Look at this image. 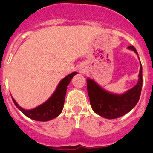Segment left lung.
I'll return each instance as SVG.
<instances>
[{
    "instance_id": "left-lung-1",
    "label": "left lung",
    "mask_w": 153,
    "mask_h": 153,
    "mask_svg": "<svg viewBox=\"0 0 153 153\" xmlns=\"http://www.w3.org/2000/svg\"><path fill=\"white\" fill-rule=\"evenodd\" d=\"M128 48L138 54L133 46H129ZM86 83L90 105L93 111L100 117L109 120L119 118L131 111L140 100L143 86L142 64L140 63L137 84L123 94H115L106 91L90 78L86 79Z\"/></svg>"
}]
</instances>
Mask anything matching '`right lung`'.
<instances>
[{"instance_id": "add662e5", "label": "right lung", "mask_w": 153, "mask_h": 153, "mask_svg": "<svg viewBox=\"0 0 153 153\" xmlns=\"http://www.w3.org/2000/svg\"><path fill=\"white\" fill-rule=\"evenodd\" d=\"M76 72L71 73L60 81L54 93L45 102L32 109H24L19 106L15 100L12 97L13 103L26 117L36 121H49L57 117L61 113L64 105V100L67 93V86Z\"/></svg>"}]
</instances>
